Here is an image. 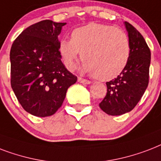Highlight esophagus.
Wrapping results in <instances>:
<instances>
[{"mask_svg": "<svg viewBox=\"0 0 161 161\" xmlns=\"http://www.w3.org/2000/svg\"><path fill=\"white\" fill-rule=\"evenodd\" d=\"M78 81L80 82V83H83V84H86V85H89L92 83V81H91V80L83 79V78H81V77H78Z\"/></svg>", "mask_w": 161, "mask_h": 161, "instance_id": "obj_1", "label": "esophagus"}]
</instances>
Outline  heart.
<instances>
[{"instance_id":"heart-1","label":"heart","mask_w":161,"mask_h":161,"mask_svg":"<svg viewBox=\"0 0 161 161\" xmlns=\"http://www.w3.org/2000/svg\"><path fill=\"white\" fill-rule=\"evenodd\" d=\"M58 51L69 69H73L81 53L83 71L102 80L115 78L125 69L130 57V43L123 31L113 26L89 23L63 38Z\"/></svg>"}]
</instances>
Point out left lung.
Listing matches in <instances>:
<instances>
[{"label": "left lung", "mask_w": 161, "mask_h": 161, "mask_svg": "<svg viewBox=\"0 0 161 161\" xmlns=\"http://www.w3.org/2000/svg\"><path fill=\"white\" fill-rule=\"evenodd\" d=\"M130 43V57L123 71L107 82V95L99 107L107 114L122 115L135 108L149 84L150 50L139 31L124 22Z\"/></svg>", "instance_id": "obj_1"}]
</instances>
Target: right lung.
<instances>
[{
	"label": "right lung",
	"instance_id": "1",
	"mask_svg": "<svg viewBox=\"0 0 161 161\" xmlns=\"http://www.w3.org/2000/svg\"><path fill=\"white\" fill-rule=\"evenodd\" d=\"M65 24L43 20L31 25L11 48V86L23 109L36 117L54 114L77 80L58 51V35Z\"/></svg>",
	"mask_w": 161,
	"mask_h": 161
}]
</instances>
